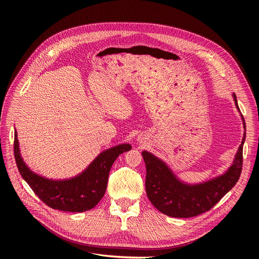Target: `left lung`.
Returning <instances> with one entry per match:
<instances>
[{
	"label": "left lung",
	"mask_w": 259,
	"mask_h": 259,
	"mask_svg": "<svg viewBox=\"0 0 259 259\" xmlns=\"http://www.w3.org/2000/svg\"><path fill=\"white\" fill-rule=\"evenodd\" d=\"M232 97L240 112L235 93ZM241 119L244 132L232 165L224 174L206 182L185 183L173 173L164 160L151 152H142L147 170L145 184L147 196L158 211L180 219L197 216L212 209L236 185L242 169V148L246 140V122L242 115Z\"/></svg>",
	"instance_id": "obj_1"
}]
</instances>
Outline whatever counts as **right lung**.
Returning a JSON list of instances; mask_svg holds the SVG:
<instances>
[{
    "label": "right lung",
    "mask_w": 259,
    "mask_h": 259,
    "mask_svg": "<svg viewBox=\"0 0 259 259\" xmlns=\"http://www.w3.org/2000/svg\"><path fill=\"white\" fill-rule=\"evenodd\" d=\"M130 144H120L107 149L95 157L78 175L66 180H51L36 174L25 164L21 155L18 133L15 130V158L24 181L33 192L52 209L67 212H85L103 198L108 176L119 154L131 150Z\"/></svg>",
    "instance_id": "right-lung-1"
}]
</instances>
